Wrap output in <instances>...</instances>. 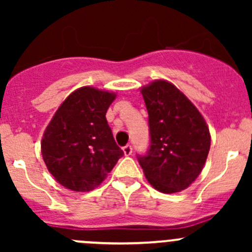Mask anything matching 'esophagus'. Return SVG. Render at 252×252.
Returning a JSON list of instances; mask_svg holds the SVG:
<instances>
[{"label":"esophagus","mask_w":252,"mask_h":252,"mask_svg":"<svg viewBox=\"0 0 252 252\" xmlns=\"http://www.w3.org/2000/svg\"><path fill=\"white\" fill-rule=\"evenodd\" d=\"M123 152L126 156H130L131 152H133V147H131L130 144H126V146H123Z\"/></svg>","instance_id":"1"}]
</instances>
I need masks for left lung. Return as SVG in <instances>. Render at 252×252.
I'll return each instance as SVG.
<instances>
[{
  "label": "left lung",
  "instance_id": "left-lung-1",
  "mask_svg": "<svg viewBox=\"0 0 252 252\" xmlns=\"http://www.w3.org/2000/svg\"><path fill=\"white\" fill-rule=\"evenodd\" d=\"M150 145L138 154L145 177L161 192L184 190L201 173L211 136L204 117L173 84L156 80L141 90Z\"/></svg>",
  "mask_w": 252,
  "mask_h": 252
}]
</instances>
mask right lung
Masks as SVG:
<instances>
[{
  "instance_id": "add662e5",
  "label": "right lung",
  "mask_w": 252,
  "mask_h": 252,
  "mask_svg": "<svg viewBox=\"0 0 252 252\" xmlns=\"http://www.w3.org/2000/svg\"><path fill=\"white\" fill-rule=\"evenodd\" d=\"M116 95L84 86L60 106L44 133L41 154L50 173L74 191H90L124 155L106 112Z\"/></svg>"
}]
</instances>
